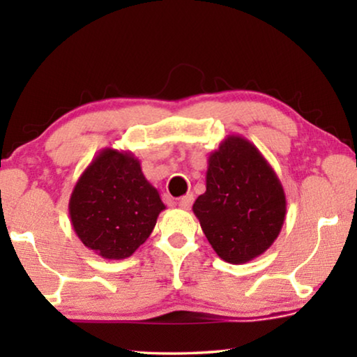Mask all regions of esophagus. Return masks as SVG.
Listing matches in <instances>:
<instances>
[{
	"label": "esophagus",
	"mask_w": 357,
	"mask_h": 357,
	"mask_svg": "<svg viewBox=\"0 0 357 357\" xmlns=\"http://www.w3.org/2000/svg\"><path fill=\"white\" fill-rule=\"evenodd\" d=\"M192 203H193V195H192V193H187V195H184L183 198H179L178 206L183 208V209H190Z\"/></svg>",
	"instance_id": "1"
}]
</instances>
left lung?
Returning a JSON list of instances; mask_svg holds the SVG:
<instances>
[{
    "mask_svg": "<svg viewBox=\"0 0 357 357\" xmlns=\"http://www.w3.org/2000/svg\"><path fill=\"white\" fill-rule=\"evenodd\" d=\"M192 209L217 255L244 264L274 244L285 222L287 198L255 144L228 135L209 154L206 192Z\"/></svg>",
    "mask_w": 357,
    "mask_h": 357,
    "instance_id": "left-lung-1",
    "label": "left lung"
}]
</instances>
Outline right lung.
Segmentation results:
<instances>
[{
  "label": "right lung",
  "instance_id": "obj_1",
  "mask_svg": "<svg viewBox=\"0 0 357 357\" xmlns=\"http://www.w3.org/2000/svg\"><path fill=\"white\" fill-rule=\"evenodd\" d=\"M165 209L130 151L105 148L78 178L69 200L74 231L84 247L105 259L129 258Z\"/></svg>",
  "mask_w": 357,
  "mask_h": 357
}]
</instances>
